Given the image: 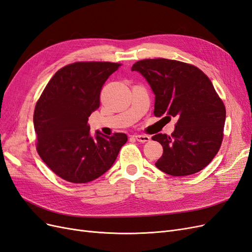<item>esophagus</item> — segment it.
I'll return each instance as SVG.
<instances>
[{"instance_id": "esophagus-1", "label": "esophagus", "mask_w": 252, "mask_h": 252, "mask_svg": "<svg viewBox=\"0 0 252 252\" xmlns=\"http://www.w3.org/2000/svg\"><path fill=\"white\" fill-rule=\"evenodd\" d=\"M134 139L141 143H146V142L150 141V136L146 135V134H135Z\"/></svg>"}]
</instances>
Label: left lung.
<instances>
[{
    "instance_id": "1",
    "label": "left lung",
    "mask_w": 252,
    "mask_h": 252,
    "mask_svg": "<svg viewBox=\"0 0 252 252\" xmlns=\"http://www.w3.org/2000/svg\"><path fill=\"white\" fill-rule=\"evenodd\" d=\"M131 70L141 72L155 93V116L178 119L171 135L152 136L163 146L156 166L173 177L204 169L222 145L226 119L209 78L191 64L161 58L138 61Z\"/></svg>"
}]
</instances>
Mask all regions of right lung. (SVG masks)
Returning a JSON list of instances; mask_svg holds the SVG:
<instances>
[{
	"label": "right lung",
	"instance_id": "right-lung-1",
	"mask_svg": "<svg viewBox=\"0 0 252 252\" xmlns=\"http://www.w3.org/2000/svg\"><path fill=\"white\" fill-rule=\"evenodd\" d=\"M122 64L75 62L59 69L37 100L33 113L36 151L58 177L83 184L101 177L127 142L125 133L90 135L88 118L100 107V94Z\"/></svg>",
	"mask_w": 252,
	"mask_h": 252
}]
</instances>
